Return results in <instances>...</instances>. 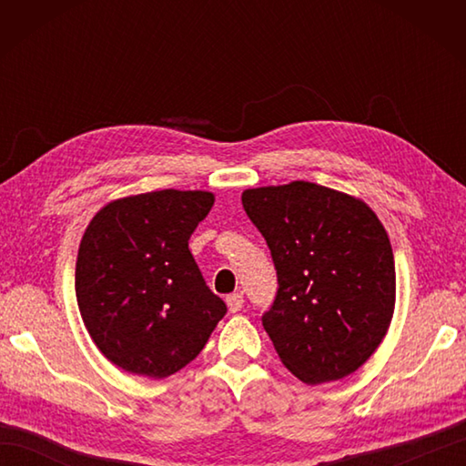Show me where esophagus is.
I'll use <instances>...</instances> for the list:
<instances>
[{
  "mask_svg": "<svg viewBox=\"0 0 466 466\" xmlns=\"http://www.w3.org/2000/svg\"><path fill=\"white\" fill-rule=\"evenodd\" d=\"M226 304H228V310H230L232 314L238 312L244 306V296L240 292H234L230 296H226Z\"/></svg>",
  "mask_w": 466,
  "mask_h": 466,
  "instance_id": "1",
  "label": "esophagus"
}]
</instances>
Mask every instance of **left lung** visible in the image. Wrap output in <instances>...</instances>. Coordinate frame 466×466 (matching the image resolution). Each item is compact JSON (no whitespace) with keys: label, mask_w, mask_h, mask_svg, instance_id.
<instances>
[{"label":"left lung","mask_w":466,"mask_h":466,"mask_svg":"<svg viewBox=\"0 0 466 466\" xmlns=\"http://www.w3.org/2000/svg\"><path fill=\"white\" fill-rule=\"evenodd\" d=\"M268 244L279 294L262 326L306 384L344 379L389 332L397 300L392 246L360 198L296 180L242 192Z\"/></svg>","instance_id":"8db88e82"}]
</instances>
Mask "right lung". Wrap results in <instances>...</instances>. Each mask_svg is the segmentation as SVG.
Returning <instances> with one entry per match:
<instances>
[{
    "label": "right lung",
    "instance_id": "obj_1",
    "mask_svg": "<svg viewBox=\"0 0 466 466\" xmlns=\"http://www.w3.org/2000/svg\"><path fill=\"white\" fill-rule=\"evenodd\" d=\"M212 206V192L170 187L114 200L87 224L76 299L92 340L122 370L147 379L177 372L226 314L187 248Z\"/></svg>",
    "mask_w": 466,
    "mask_h": 466
}]
</instances>
